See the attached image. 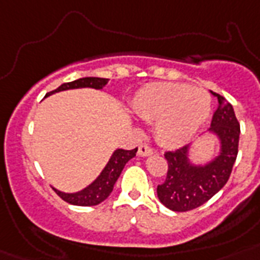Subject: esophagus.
Returning <instances> with one entry per match:
<instances>
[{
  "label": "esophagus",
  "instance_id": "obj_1",
  "mask_svg": "<svg viewBox=\"0 0 260 260\" xmlns=\"http://www.w3.org/2000/svg\"><path fill=\"white\" fill-rule=\"evenodd\" d=\"M152 154H154V150L150 148V147H147V146L139 147V151H138L139 156H150V155Z\"/></svg>",
  "mask_w": 260,
  "mask_h": 260
}]
</instances>
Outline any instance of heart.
I'll return each instance as SVG.
<instances>
[{"instance_id": "b5f03b06", "label": "heart", "mask_w": 260, "mask_h": 260, "mask_svg": "<svg viewBox=\"0 0 260 260\" xmlns=\"http://www.w3.org/2000/svg\"><path fill=\"white\" fill-rule=\"evenodd\" d=\"M210 108V97L204 90L185 83H150L139 90L132 101L136 116L155 121V134L166 144H178L196 134Z\"/></svg>"}]
</instances>
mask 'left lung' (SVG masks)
I'll return each instance as SVG.
<instances>
[{"mask_svg":"<svg viewBox=\"0 0 260 260\" xmlns=\"http://www.w3.org/2000/svg\"><path fill=\"white\" fill-rule=\"evenodd\" d=\"M210 93L217 97L218 105L208 134L217 139V154L205 163H194L193 144L165 154L169 170L156 193L159 201L174 212L196 209L218 193L230 179L238 156L240 124L234 108L220 94Z\"/></svg>","mask_w":260,"mask_h":260,"instance_id":"left-lung-1","label":"left lung"}]
</instances>
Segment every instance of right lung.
Instances as JSON below:
<instances>
[{
  "mask_svg": "<svg viewBox=\"0 0 260 260\" xmlns=\"http://www.w3.org/2000/svg\"><path fill=\"white\" fill-rule=\"evenodd\" d=\"M109 82V79L106 78H97V77H86V78H79L75 79L73 82L63 83L54 91H51L46 95H51L54 93H59V91H64V90H74V89H95V90H102L106 86V83ZM138 148L134 150H121L117 148L114 150L112 154L110 159L106 163V166L102 169L95 179H94L90 185L86 187H83L79 191H74V193H64L60 190L55 189L59 197L64 200L66 202L71 204V205H78V206H93L101 204L102 201H105L106 198L109 197L113 186L116 181L120 177L122 169L125 167V165L129 162L131 159L136 156Z\"/></svg>",
  "mask_w": 260,
  "mask_h": 260,
  "instance_id": "right-lung-1",
  "label": "right lung"
}]
</instances>
